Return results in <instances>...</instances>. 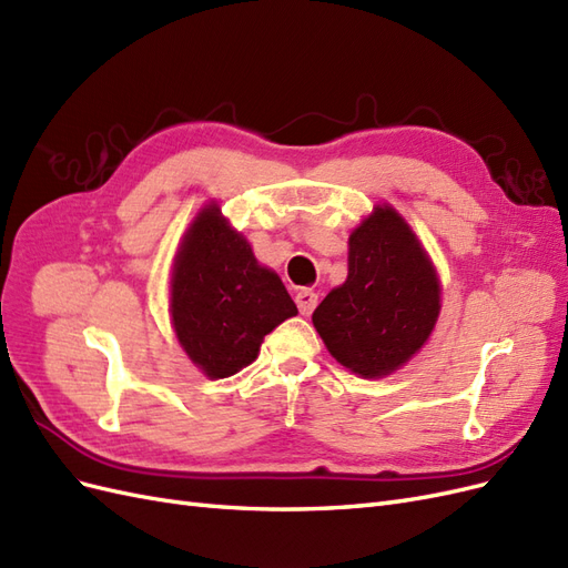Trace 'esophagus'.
I'll return each mask as SVG.
<instances>
[{"instance_id": "34e87169", "label": "esophagus", "mask_w": 568, "mask_h": 568, "mask_svg": "<svg viewBox=\"0 0 568 568\" xmlns=\"http://www.w3.org/2000/svg\"><path fill=\"white\" fill-rule=\"evenodd\" d=\"M296 305L301 315H311L317 305V294L313 288H298L296 291Z\"/></svg>"}]
</instances>
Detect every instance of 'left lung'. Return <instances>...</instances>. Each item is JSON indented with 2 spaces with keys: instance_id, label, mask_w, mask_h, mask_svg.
Here are the masks:
<instances>
[{
  "instance_id": "left-lung-1",
  "label": "left lung",
  "mask_w": 568,
  "mask_h": 568,
  "mask_svg": "<svg viewBox=\"0 0 568 568\" xmlns=\"http://www.w3.org/2000/svg\"><path fill=\"white\" fill-rule=\"evenodd\" d=\"M348 246V277L315 307L313 324L336 363L374 379L400 369L432 336L440 284L390 205H376Z\"/></svg>"
}]
</instances>
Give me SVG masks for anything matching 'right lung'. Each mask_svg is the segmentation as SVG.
Instances as JSON below:
<instances>
[{
	"label": "right lung",
	"instance_id": "right-lung-1",
	"mask_svg": "<svg viewBox=\"0 0 568 568\" xmlns=\"http://www.w3.org/2000/svg\"><path fill=\"white\" fill-rule=\"evenodd\" d=\"M170 313L189 359L211 379H225L251 365L263 338L298 307L277 272L257 265L246 239L211 203L175 255Z\"/></svg>",
	"mask_w": 568,
	"mask_h": 568
}]
</instances>
